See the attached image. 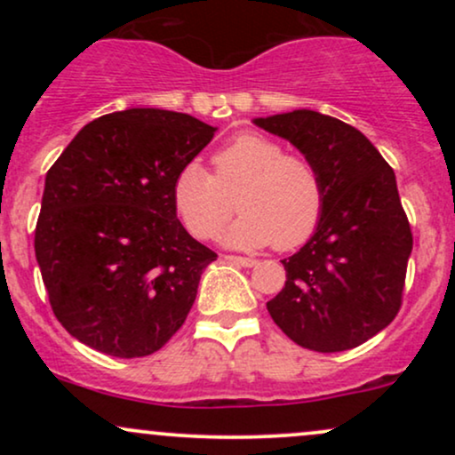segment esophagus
Listing matches in <instances>:
<instances>
[{
  "mask_svg": "<svg viewBox=\"0 0 455 455\" xmlns=\"http://www.w3.org/2000/svg\"><path fill=\"white\" fill-rule=\"evenodd\" d=\"M224 260H228V263H235V265H242V267H254V265H257V260H254V259L235 257V254H227Z\"/></svg>",
  "mask_w": 455,
  "mask_h": 455,
  "instance_id": "obj_1",
  "label": "esophagus"
}]
</instances>
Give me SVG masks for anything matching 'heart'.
<instances>
[{"label":"heart","instance_id":"obj_1","mask_svg":"<svg viewBox=\"0 0 455 455\" xmlns=\"http://www.w3.org/2000/svg\"><path fill=\"white\" fill-rule=\"evenodd\" d=\"M171 201L196 239L216 237L237 201L242 216L224 235V243L242 250L269 243L293 250L315 235L327 192L315 162L284 154L278 140L265 134L243 132L213 154V175L198 162L181 166Z\"/></svg>","mask_w":455,"mask_h":455}]
</instances>
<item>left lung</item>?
I'll return each instance as SVG.
<instances>
[{"label": "left lung", "instance_id": "1", "mask_svg": "<svg viewBox=\"0 0 455 455\" xmlns=\"http://www.w3.org/2000/svg\"><path fill=\"white\" fill-rule=\"evenodd\" d=\"M254 124L315 162L327 192L315 235L282 260L286 282L267 301L269 315L310 351L359 347L383 331L402 306L412 233L394 169L357 128L310 108Z\"/></svg>", "mask_w": 455, "mask_h": 455}]
</instances>
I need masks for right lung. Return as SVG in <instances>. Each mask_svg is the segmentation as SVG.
<instances>
[{
    "instance_id": "add662e5",
    "label": "right lung",
    "mask_w": 455,
    "mask_h": 455,
    "mask_svg": "<svg viewBox=\"0 0 455 455\" xmlns=\"http://www.w3.org/2000/svg\"><path fill=\"white\" fill-rule=\"evenodd\" d=\"M213 132L186 113L128 108L87 124L49 169L36 260L78 342L145 357L184 325L216 252L177 220L171 186Z\"/></svg>"
}]
</instances>
